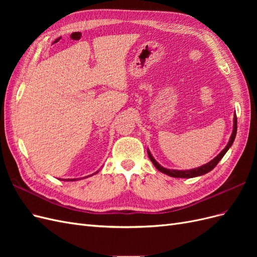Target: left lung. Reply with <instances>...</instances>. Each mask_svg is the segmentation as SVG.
<instances>
[{"instance_id": "left-lung-1", "label": "left lung", "mask_w": 257, "mask_h": 257, "mask_svg": "<svg viewBox=\"0 0 257 257\" xmlns=\"http://www.w3.org/2000/svg\"><path fill=\"white\" fill-rule=\"evenodd\" d=\"M236 134H237V116L236 114H234V124H232V133L230 135V138L228 141V144L226 145V147L224 148V149L216 155V157L211 160L210 162H208L207 164L200 166V167H196V168H193V169H188V170H178V169H168V168H165L161 166L159 163L155 161V159L152 157V154L150 152L149 149H147L148 151V155H149V158L151 160V162L153 163V165L155 166V168H157L158 170H160L161 173L165 174L167 176H170V177H174V178H194V177H198V176H203L209 172H211V170L217 165V163H219L222 158L225 155V153H226L228 151L229 148L231 147L232 143H234L235 138H236Z\"/></svg>"}]
</instances>
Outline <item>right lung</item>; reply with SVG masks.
I'll return each instance as SVG.
<instances>
[{
	"label": "right lung",
	"instance_id": "right-lung-1",
	"mask_svg": "<svg viewBox=\"0 0 257 257\" xmlns=\"http://www.w3.org/2000/svg\"><path fill=\"white\" fill-rule=\"evenodd\" d=\"M97 173H98V170H97L96 173L93 174V175H95V174H97ZM91 176H92V175H91ZM88 177H89V176H88ZM61 180H65V181H76L77 179H61Z\"/></svg>",
	"mask_w": 257,
	"mask_h": 257
}]
</instances>
